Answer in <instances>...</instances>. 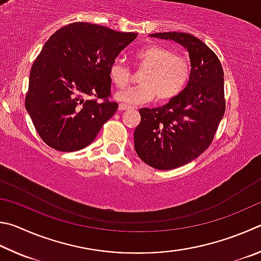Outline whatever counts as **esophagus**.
Masks as SVG:
<instances>
[{"label": "esophagus", "instance_id": "1", "mask_svg": "<svg viewBox=\"0 0 261 261\" xmlns=\"http://www.w3.org/2000/svg\"><path fill=\"white\" fill-rule=\"evenodd\" d=\"M118 109L120 110V111H125V110H129V109H132V107H129V105H127V104H123V103H119V107H118Z\"/></svg>", "mask_w": 261, "mask_h": 261}]
</instances>
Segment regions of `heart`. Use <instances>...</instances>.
<instances>
[{
  "instance_id": "heart-1",
  "label": "heart",
  "mask_w": 261,
  "mask_h": 261,
  "mask_svg": "<svg viewBox=\"0 0 261 261\" xmlns=\"http://www.w3.org/2000/svg\"><path fill=\"white\" fill-rule=\"evenodd\" d=\"M135 59L145 70L139 76V85L116 93V98L122 103L142 104L154 96L159 102L170 100L185 89L190 79V62L167 47L150 45L139 50ZM109 75L112 84L121 88L129 81V67L120 59H114L110 65Z\"/></svg>"
}]
</instances>
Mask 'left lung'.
I'll return each instance as SVG.
<instances>
[{
  "instance_id": "1",
  "label": "left lung",
  "mask_w": 261,
  "mask_h": 261,
  "mask_svg": "<svg viewBox=\"0 0 261 261\" xmlns=\"http://www.w3.org/2000/svg\"><path fill=\"white\" fill-rule=\"evenodd\" d=\"M149 36L181 44L191 64L186 88L161 108L140 109L141 122L134 130L138 156L157 170H173L211 144L226 109L223 70L217 55L194 35L167 32Z\"/></svg>"
}]
</instances>
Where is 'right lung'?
Returning a JSON list of instances; mask_svg holds the SVG:
<instances>
[{"instance_id":"right-lung-1","label":"right lung","mask_w":261,"mask_h":261,"mask_svg":"<svg viewBox=\"0 0 261 261\" xmlns=\"http://www.w3.org/2000/svg\"><path fill=\"white\" fill-rule=\"evenodd\" d=\"M136 36L80 21L50 36L31 68L25 98L45 144L68 152L93 142L118 109L108 99L110 65Z\"/></svg>"}]
</instances>
